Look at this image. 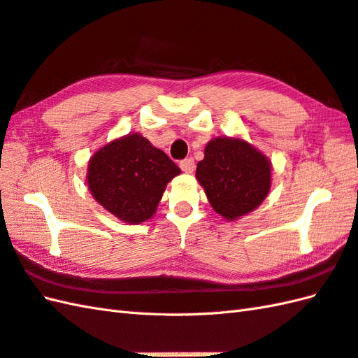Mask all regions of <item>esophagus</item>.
I'll use <instances>...</instances> for the list:
<instances>
[{
  "label": "esophagus",
  "instance_id": "esophagus-1",
  "mask_svg": "<svg viewBox=\"0 0 358 358\" xmlns=\"http://www.w3.org/2000/svg\"><path fill=\"white\" fill-rule=\"evenodd\" d=\"M180 167L181 171L186 172V173H192L195 169V163H194V158H186L183 162H180Z\"/></svg>",
  "mask_w": 358,
  "mask_h": 358
}]
</instances>
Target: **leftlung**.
<instances>
[{"instance_id":"8db88e82","label":"left lung","mask_w":358,"mask_h":358,"mask_svg":"<svg viewBox=\"0 0 358 358\" xmlns=\"http://www.w3.org/2000/svg\"><path fill=\"white\" fill-rule=\"evenodd\" d=\"M195 177L217 214L234 222L268 196L271 162L245 140L218 136L204 148Z\"/></svg>"}]
</instances>
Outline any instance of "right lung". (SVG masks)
I'll return each instance as SVG.
<instances>
[{"label": "right lung", "mask_w": 358, "mask_h": 358, "mask_svg": "<svg viewBox=\"0 0 358 358\" xmlns=\"http://www.w3.org/2000/svg\"><path fill=\"white\" fill-rule=\"evenodd\" d=\"M180 172L143 135L129 134L95 152L87 166V186L106 210L138 224L155 214L166 185Z\"/></svg>", "instance_id": "right-lung-1"}]
</instances>
